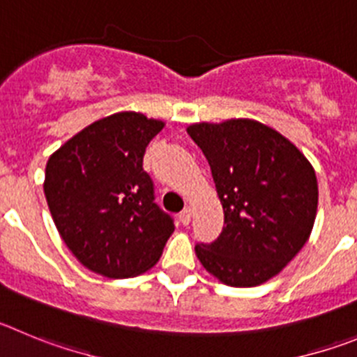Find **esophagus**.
Masks as SVG:
<instances>
[{"mask_svg": "<svg viewBox=\"0 0 357 357\" xmlns=\"http://www.w3.org/2000/svg\"><path fill=\"white\" fill-rule=\"evenodd\" d=\"M190 220H192V210L186 206L185 210L179 213V222H181L183 226H188V224H190Z\"/></svg>", "mask_w": 357, "mask_h": 357, "instance_id": "34e87169", "label": "esophagus"}]
</instances>
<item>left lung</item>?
Returning a JSON list of instances; mask_svg holds the SVG:
<instances>
[{"instance_id":"obj_1","label":"left lung","mask_w":357,"mask_h":357,"mask_svg":"<svg viewBox=\"0 0 357 357\" xmlns=\"http://www.w3.org/2000/svg\"><path fill=\"white\" fill-rule=\"evenodd\" d=\"M188 135L210 163L224 208L222 233L195 255L229 287H256L310 238L319 185L313 167L282 135L249 119L194 124Z\"/></svg>"}]
</instances>
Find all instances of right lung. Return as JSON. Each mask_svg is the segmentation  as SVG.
<instances>
[{"instance_id":"1","label":"right lung","mask_w":357,"mask_h":357,"mask_svg":"<svg viewBox=\"0 0 357 357\" xmlns=\"http://www.w3.org/2000/svg\"><path fill=\"white\" fill-rule=\"evenodd\" d=\"M162 128V121L121 112L86 126L47 160L44 194L54 226L96 274H142L174 231V218L155 202V183L144 171L147 144Z\"/></svg>"}]
</instances>
